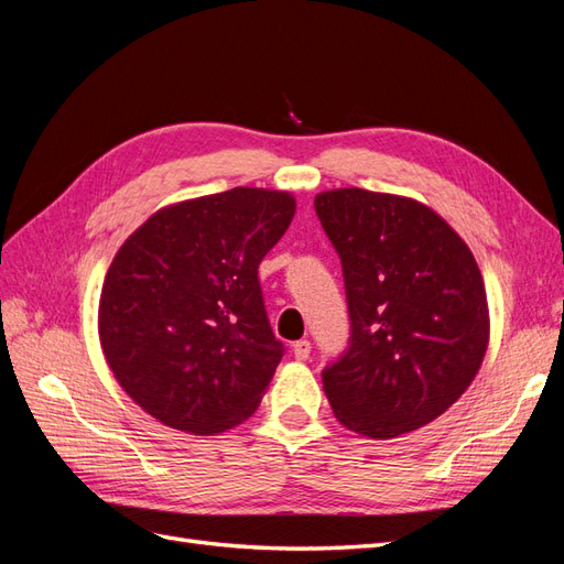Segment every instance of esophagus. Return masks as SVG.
<instances>
[{
  "label": "esophagus",
  "instance_id": "obj_1",
  "mask_svg": "<svg viewBox=\"0 0 564 564\" xmlns=\"http://www.w3.org/2000/svg\"><path fill=\"white\" fill-rule=\"evenodd\" d=\"M294 357H296L299 362L308 360V357H311V340H305V338L296 340V344H294Z\"/></svg>",
  "mask_w": 564,
  "mask_h": 564
}]
</instances>
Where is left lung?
<instances>
[{
    "label": "left lung",
    "mask_w": 564,
    "mask_h": 564,
    "mask_svg": "<svg viewBox=\"0 0 564 564\" xmlns=\"http://www.w3.org/2000/svg\"><path fill=\"white\" fill-rule=\"evenodd\" d=\"M340 256L350 346L322 371L348 431L390 440L435 421L464 395L489 346L482 272L429 204L362 187L315 195Z\"/></svg>",
    "instance_id": "1"
}]
</instances>
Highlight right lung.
<instances>
[{
    "label": "right lung",
    "instance_id": "add662e5",
    "mask_svg": "<svg viewBox=\"0 0 564 564\" xmlns=\"http://www.w3.org/2000/svg\"><path fill=\"white\" fill-rule=\"evenodd\" d=\"M294 214L292 193L232 187L162 207L119 247L98 338L143 412L193 435L226 433L256 412L284 352L259 263Z\"/></svg>",
    "mask_w": 564,
    "mask_h": 564
}]
</instances>
